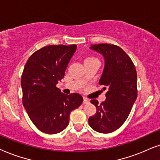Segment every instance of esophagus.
<instances>
[{
    "label": "esophagus",
    "mask_w": 160,
    "mask_h": 160,
    "mask_svg": "<svg viewBox=\"0 0 160 160\" xmlns=\"http://www.w3.org/2000/svg\"><path fill=\"white\" fill-rule=\"evenodd\" d=\"M90 101L88 99H86V98H83V103L84 104H88Z\"/></svg>",
    "instance_id": "34e87169"
}]
</instances>
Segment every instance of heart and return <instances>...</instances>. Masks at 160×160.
<instances>
[{"mask_svg":"<svg viewBox=\"0 0 160 160\" xmlns=\"http://www.w3.org/2000/svg\"><path fill=\"white\" fill-rule=\"evenodd\" d=\"M97 61V60L94 58H87L86 60H85V63L90 62V61Z\"/></svg>","mask_w":160,"mask_h":160,"instance_id":"heart-1","label":"heart"}]
</instances>
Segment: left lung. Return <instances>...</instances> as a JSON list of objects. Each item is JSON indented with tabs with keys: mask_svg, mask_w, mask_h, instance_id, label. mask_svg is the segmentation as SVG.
Here are the masks:
<instances>
[{
	"mask_svg": "<svg viewBox=\"0 0 160 160\" xmlns=\"http://www.w3.org/2000/svg\"><path fill=\"white\" fill-rule=\"evenodd\" d=\"M89 48L101 54L105 60L99 83L107 93L106 99L100 105L97 100L91 101L97 112L88 118V123L98 132L110 133L122 126L136 101L137 72L130 58L119 47L99 44Z\"/></svg>",
	"mask_w": 160,
	"mask_h": 160,
	"instance_id": "1",
	"label": "left lung"
}]
</instances>
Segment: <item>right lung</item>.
Instances as JSON below:
<instances>
[{
	"mask_svg": "<svg viewBox=\"0 0 160 160\" xmlns=\"http://www.w3.org/2000/svg\"><path fill=\"white\" fill-rule=\"evenodd\" d=\"M76 50V44L44 47L31 55L24 67L23 106L33 124L44 133L57 134L67 128L70 112L83 100L78 93L67 95L56 88Z\"/></svg>",
	"mask_w": 160,
	"mask_h": 160,
	"instance_id": "add662e5",
	"label": "right lung"
}]
</instances>
